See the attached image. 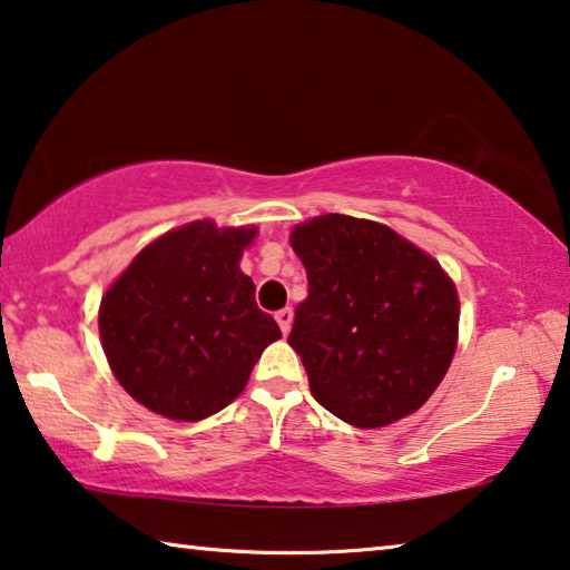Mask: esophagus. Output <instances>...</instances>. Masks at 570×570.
Masks as SVG:
<instances>
[{
  "label": "esophagus",
  "instance_id": "34e87169",
  "mask_svg": "<svg viewBox=\"0 0 570 570\" xmlns=\"http://www.w3.org/2000/svg\"><path fill=\"white\" fill-rule=\"evenodd\" d=\"M275 318H277V323H279V331H283V334H287V331H291V326H293V308L277 311Z\"/></svg>",
  "mask_w": 570,
  "mask_h": 570
}]
</instances>
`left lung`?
I'll return each mask as SVG.
<instances>
[{"mask_svg":"<svg viewBox=\"0 0 570 570\" xmlns=\"http://www.w3.org/2000/svg\"><path fill=\"white\" fill-rule=\"evenodd\" d=\"M308 275L287 336L313 397L356 428L395 423L449 372L459 295L441 265L390 226L326 214L295 226Z\"/></svg>","mask_w":570,"mask_h":570,"instance_id":"1","label":"left lung"}]
</instances>
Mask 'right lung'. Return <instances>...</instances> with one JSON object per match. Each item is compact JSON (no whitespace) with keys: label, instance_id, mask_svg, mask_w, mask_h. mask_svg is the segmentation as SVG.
<instances>
[{"label":"right lung","instance_id":"add662e5","mask_svg":"<svg viewBox=\"0 0 570 570\" xmlns=\"http://www.w3.org/2000/svg\"><path fill=\"white\" fill-rule=\"evenodd\" d=\"M257 229L194 222L155 239L101 301L99 331L121 387L153 413L204 420L247 384L279 336L239 269Z\"/></svg>","mask_w":570,"mask_h":570}]
</instances>
